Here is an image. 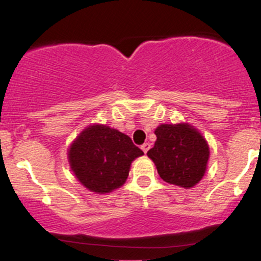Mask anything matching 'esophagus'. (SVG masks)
<instances>
[{"label":"esophagus","instance_id":"1","mask_svg":"<svg viewBox=\"0 0 261 261\" xmlns=\"http://www.w3.org/2000/svg\"><path fill=\"white\" fill-rule=\"evenodd\" d=\"M141 148H142V151L145 152V153H147V152H148V149L151 148V143H148V142L143 143V145L141 146Z\"/></svg>","mask_w":261,"mask_h":261}]
</instances>
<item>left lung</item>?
<instances>
[{"label": "left lung", "mask_w": 261, "mask_h": 261, "mask_svg": "<svg viewBox=\"0 0 261 261\" xmlns=\"http://www.w3.org/2000/svg\"><path fill=\"white\" fill-rule=\"evenodd\" d=\"M157 141L147 152L164 181L189 189L205 174L208 146L190 125L164 124L155 128Z\"/></svg>", "instance_id": "8db88e82"}]
</instances>
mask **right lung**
I'll use <instances>...</instances> for the list:
<instances>
[{"label": "right lung", "mask_w": 261, "mask_h": 261, "mask_svg": "<svg viewBox=\"0 0 261 261\" xmlns=\"http://www.w3.org/2000/svg\"><path fill=\"white\" fill-rule=\"evenodd\" d=\"M142 154L127 135L104 125H93L71 145L68 161L87 189L104 194L124 184L133 161Z\"/></svg>", "instance_id": "obj_1"}]
</instances>
